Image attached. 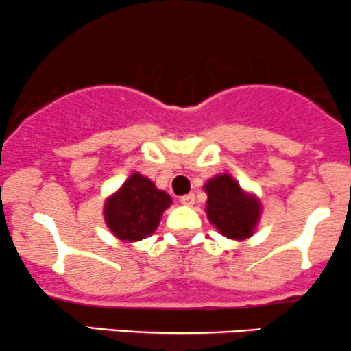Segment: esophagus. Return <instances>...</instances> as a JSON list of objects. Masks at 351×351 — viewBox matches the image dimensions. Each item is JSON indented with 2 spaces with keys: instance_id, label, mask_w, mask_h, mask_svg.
I'll return each instance as SVG.
<instances>
[{
  "instance_id": "obj_1",
  "label": "esophagus",
  "mask_w": 351,
  "mask_h": 351,
  "mask_svg": "<svg viewBox=\"0 0 351 351\" xmlns=\"http://www.w3.org/2000/svg\"><path fill=\"white\" fill-rule=\"evenodd\" d=\"M181 204H183V206H193V204H195V195H184V196H181Z\"/></svg>"
}]
</instances>
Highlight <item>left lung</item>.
<instances>
[{"mask_svg":"<svg viewBox=\"0 0 351 351\" xmlns=\"http://www.w3.org/2000/svg\"><path fill=\"white\" fill-rule=\"evenodd\" d=\"M203 189L208 195L204 211L219 234L237 243L254 236L263 215V203L252 191L244 189L229 173L209 178Z\"/></svg>","mask_w":351,"mask_h":351,"instance_id":"left-lung-1","label":"left lung"}]
</instances>
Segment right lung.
Returning a JSON list of instances; mask_svg holds the SVG:
<instances>
[{
	"label": "right lung",
	"instance_id": "obj_1",
	"mask_svg": "<svg viewBox=\"0 0 351 351\" xmlns=\"http://www.w3.org/2000/svg\"><path fill=\"white\" fill-rule=\"evenodd\" d=\"M173 199L158 189L147 176L134 171L123 184L107 196L104 203V221L108 231L120 243L132 244L150 237L158 228L165 209Z\"/></svg>",
	"mask_w": 351,
	"mask_h": 351
}]
</instances>
